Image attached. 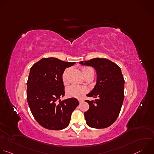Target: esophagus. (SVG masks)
Masks as SVG:
<instances>
[{"instance_id": "1", "label": "esophagus", "mask_w": 154, "mask_h": 154, "mask_svg": "<svg viewBox=\"0 0 154 154\" xmlns=\"http://www.w3.org/2000/svg\"><path fill=\"white\" fill-rule=\"evenodd\" d=\"M78 100H79V102L80 103H82V102H83L84 101L83 99H78Z\"/></svg>"}]
</instances>
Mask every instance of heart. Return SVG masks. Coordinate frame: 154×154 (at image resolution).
Here are the masks:
<instances>
[{
    "instance_id": "heart-1",
    "label": "heart",
    "mask_w": 154,
    "mask_h": 154,
    "mask_svg": "<svg viewBox=\"0 0 154 154\" xmlns=\"http://www.w3.org/2000/svg\"><path fill=\"white\" fill-rule=\"evenodd\" d=\"M69 69H66L62 74V80L64 85L68 83L67 80V74ZM81 71L85 78L88 76H94V69L89 66H83L81 68ZM88 92V88L85 86H79L76 85H72L69 86L67 89L66 94L68 97H75V98H81L85 94Z\"/></svg>"
}]
</instances>
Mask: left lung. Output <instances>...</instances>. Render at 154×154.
<instances>
[{"instance_id":"1","label":"left lung","mask_w":154,"mask_h":154,"mask_svg":"<svg viewBox=\"0 0 154 154\" xmlns=\"http://www.w3.org/2000/svg\"><path fill=\"white\" fill-rule=\"evenodd\" d=\"M79 63L93 67L97 72L96 85L86 95L97 99L85 100L90 105L84 113L86 124L92 128H106L118 118L124 98V79L121 68L106 58H96Z\"/></svg>"}]
</instances>
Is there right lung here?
Segmentation results:
<instances>
[{"label": "right lung", "instance_id": "obj_1", "mask_svg": "<svg viewBox=\"0 0 154 154\" xmlns=\"http://www.w3.org/2000/svg\"><path fill=\"white\" fill-rule=\"evenodd\" d=\"M75 63L43 58L30 68L27 102L34 118L44 128L58 130L68 127L72 112L79 104L75 98L59 100L65 94L62 74Z\"/></svg>", "mask_w": 154, "mask_h": 154}]
</instances>
